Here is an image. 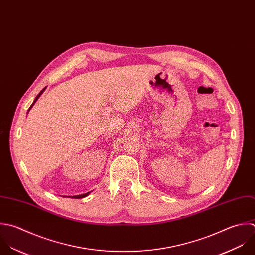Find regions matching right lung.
<instances>
[{"label":"right lung","mask_w":255,"mask_h":255,"mask_svg":"<svg viewBox=\"0 0 255 255\" xmlns=\"http://www.w3.org/2000/svg\"><path fill=\"white\" fill-rule=\"evenodd\" d=\"M45 88H46V87H44V88H43V89H42V90H41V91H40V92H39V93H38V94H37V95H36V97H35V99H34V101H33V102H32V104H31V105H30V107H29V108H28V110H27V113H28V111H29V110H30V108H31V107H32V106H33V104H34V103H35V101H36V100H37V99H38V97H39V96H40V95H41V94H42V92H43V91H44V90H45ZM90 193H91V192H88V193H85V194H82V195H78V196H71V197H70V198H72V199H81V198H84V197H86V196H88V195H89V194H90ZM64 197H65V196H64Z\"/></svg>","instance_id":"1"}]
</instances>
